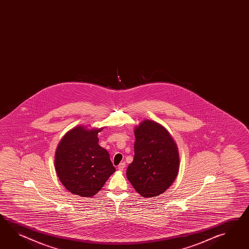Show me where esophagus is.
Wrapping results in <instances>:
<instances>
[{"mask_svg":"<svg viewBox=\"0 0 249 249\" xmlns=\"http://www.w3.org/2000/svg\"><path fill=\"white\" fill-rule=\"evenodd\" d=\"M125 166H126V164L124 162H122V163L118 165V169L120 170V171H123V170L125 169Z\"/></svg>","mask_w":249,"mask_h":249,"instance_id":"1","label":"esophagus"}]
</instances>
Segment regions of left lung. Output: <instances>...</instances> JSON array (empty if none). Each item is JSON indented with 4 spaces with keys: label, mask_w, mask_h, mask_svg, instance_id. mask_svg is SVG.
<instances>
[{
    "label": "left lung",
    "mask_w": 249,
    "mask_h": 249,
    "mask_svg": "<svg viewBox=\"0 0 249 249\" xmlns=\"http://www.w3.org/2000/svg\"><path fill=\"white\" fill-rule=\"evenodd\" d=\"M133 162L127 166V180L144 198L158 197L175 182L179 172L176 141L158 122L144 120L134 128Z\"/></svg>",
    "instance_id": "1"
}]
</instances>
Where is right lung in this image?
<instances>
[{"label": "right lung", "instance_id": "1", "mask_svg": "<svg viewBox=\"0 0 249 249\" xmlns=\"http://www.w3.org/2000/svg\"><path fill=\"white\" fill-rule=\"evenodd\" d=\"M103 127L76 126L58 143L55 168L62 184L70 193L92 197L115 172L106 149L98 144Z\"/></svg>", "mask_w": 249, "mask_h": 249}]
</instances>
